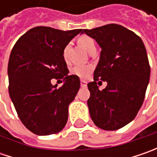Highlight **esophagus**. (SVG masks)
<instances>
[{
    "label": "esophagus",
    "instance_id": "1",
    "mask_svg": "<svg viewBox=\"0 0 157 157\" xmlns=\"http://www.w3.org/2000/svg\"><path fill=\"white\" fill-rule=\"evenodd\" d=\"M80 86H81V87H86L87 83H86V81H85V80L81 79V80H80Z\"/></svg>",
    "mask_w": 157,
    "mask_h": 157
}]
</instances>
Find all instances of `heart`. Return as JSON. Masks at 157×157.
Returning a JSON list of instances; mask_svg holds the SVG:
<instances>
[{"label": "heart", "mask_w": 157, "mask_h": 157, "mask_svg": "<svg viewBox=\"0 0 157 157\" xmlns=\"http://www.w3.org/2000/svg\"><path fill=\"white\" fill-rule=\"evenodd\" d=\"M78 44L89 53L94 51V50H96L94 40L92 37L88 36H81L78 38ZM69 49L70 44H68L65 45L63 51V58L65 60H67V54H68V52H69ZM91 71H92V67L90 65H76L71 70L72 74L78 76V77H79L81 78H87L88 76L90 75Z\"/></svg>", "instance_id": "b5f03b06"}]
</instances>
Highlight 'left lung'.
Wrapping results in <instances>:
<instances>
[{"label": "left lung", "instance_id": "8db88e82", "mask_svg": "<svg viewBox=\"0 0 157 157\" xmlns=\"http://www.w3.org/2000/svg\"><path fill=\"white\" fill-rule=\"evenodd\" d=\"M82 33L101 48L94 81L87 85L91 118L101 129L121 128L136 118L144 100L150 76L146 48L140 36L118 24L84 29ZM100 80L108 82L102 91L97 86Z\"/></svg>", "mask_w": 157, "mask_h": 157}]
</instances>
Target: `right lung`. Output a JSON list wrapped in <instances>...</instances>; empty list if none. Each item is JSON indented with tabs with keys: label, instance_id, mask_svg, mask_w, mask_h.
Masks as SVG:
<instances>
[{
	"label": "right lung",
	"instance_id": "obj_1",
	"mask_svg": "<svg viewBox=\"0 0 157 157\" xmlns=\"http://www.w3.org/2000/svg\"><path fill=\"white\" fill-rule=\"evenodd\" d=\"M81 31L35 27L17 40L10 53L9 96L22 124L37 136L57 134L67 122L68 106L80 81L68 75L63 51ZM53 78H63V86H53Z\"/></svg>",
	"mask_w": 157,
	"mask_h": 157
}]
</instances>
